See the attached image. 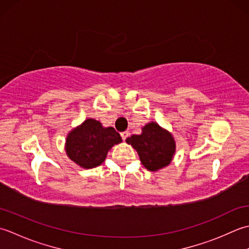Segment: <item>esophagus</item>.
Segmentation results:
<instances>
[{
	"label": "esophagus",
	"instance_id": "esophagus-1",
	"mask_svg": "<svg viewBox=\"0 0 249 249\" xmlns=\"http://www.w3.org/2000/svg\"><path fill=\"white\" fill-rule=\"evenodd\" d=\"M129 131H124V132H121L120 133V135H121V139H123L124 141H125L126 139H128V136H129Z\"/></svg>",
	"mask_w": 249,
	"mask_h": 249
}]
</instances>
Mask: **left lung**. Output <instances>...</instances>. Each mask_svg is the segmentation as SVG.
Here are the masks:
<instances>
[{
  "label": "left lung",
  "mask_w": 249,
  "mask_h": 249,
  "mask_svg": "<svg viewBox=\"0 0 249 249\" xmlns=\"http://www.w3.org/2000/svg\"><path fill=\"white\" fill-rule=\"evenodd\" d=\"M126 143L138 151L141 162L149 171L169 165L175 153L173 136L156 123L146 124L140 135H132Z\"/></svg>",
  "instance_id": "1"
}]
</instances>
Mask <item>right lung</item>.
<instances>
[{
  "label": "right lung",
  "mask_w": 249,
  "mask_h": 249,
  "mask_svg": "<svg viewBox=\"0 0 249 249\" xmlns=\"http://www.w3.org/2000/svg\"><path fill=\"white\" fill-rule=\"evenodd\" d=\"M120 142V134L114 128H103L100 121L87 119L68 135L65 149L75 163L91 169L102 163L108 150Z\"/></svg>",
  "instance_id": "add662e5"
}]
</instances>
